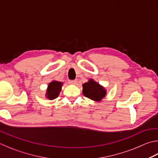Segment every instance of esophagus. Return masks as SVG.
Listing matches in <instances>:
<instances>
[{
  "label": "esophagus",
  "mask_w": 158,
  "mask_h": 158,
  "mask_svg": "<svg viewBox=\"0 0 158 158\" xmlns=\"http://www.w3.org/2000/svg\"><path fill=\"white\" fill-rule=\"evenodd\" d=\"M77 82V80H69V81H68V83H69V84H73V85L76 84Z\"/></svg>",
  "instance_id": "obj_1"
}]
</instances>
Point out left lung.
<instances>
[{
    "label": "left lung",
    "mask_w": 158,
    "mask_h": 158,
    "mask_svg": "<svg viewBox=\"0 0 158 158\" xmlns=\"http://www.w3.org/2000/svg\"><path fill=\"white\" fill-rule=\"evenodd\" d=\"M105 89L98 83L94 81L93 79H90L89 81L83 84V94L85 97L94 101L99 102L106 95Z\"/></svg>",
    "instance_id": "8db88e82"
}]
</instances>
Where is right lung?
<instances>
[{
  "label": "right lung",
  "instance_id": "obj_1",
  "mask_svg": "<svg viewBox=\"0 0 158 158\" xmlns=\"http://www.w3.org/2000/svg\"><path fill=\"white\" fill-rule=\"evenodd\" d=\"M62 83L54 81L51 82L48 85V88L47 90L46 96L49 99L52 100L56 98L59 96L60 91L61 90Z\"/></svg>",
  "mask_w": 158,
  "mask_h": 158
}]
</instances>
